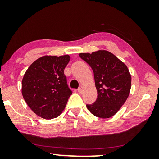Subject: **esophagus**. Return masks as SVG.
Listing matches in <instances>:
<instances>
[{"label": "esophagus", "mask_w": 159, "mask_h": 159, "mask_svg": "<svg viewBox=\"0 0 159 159\" xmlns=\"http://www.w3.org/2000/svg\"><path fill=\"white\" fill-rule=\"evenodd\" d=\"M77 91L79 92V93H82V91H83V87H82V85L80 86V88L77 89Z\"/></svg>", "instance_id": "esophagus-1"}]
</instances>
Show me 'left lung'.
<instances>
[{
    "mask_svg": "<svg viewBox=\"0 0 159 159\" xmlns=\"http://www.w3.org/2000/svg\"><path fill=\"white\" fill-rule=\"evenodd\" d=\"M94 73L98 97L86 106L91 114L100 118H110L116 114L129 96L131 75L127 67L107 51L80 53Z\"/></svg>",
    "mask_w": 159,
    "mask_h": 159,
    "instance_id": "1",
    "label": "left lung"
}]
</instances>
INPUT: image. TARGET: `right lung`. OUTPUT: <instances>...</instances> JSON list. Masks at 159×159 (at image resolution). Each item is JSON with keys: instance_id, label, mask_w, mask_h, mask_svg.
Returning <instances> with one entry per match:
<instances>
[{"instance_id": "add662e5", "label": "right lung", "mask_w": 159, "mask_h": 159, "mask_svg": "<svg viewBox=\"0 0 159 159\" xmlns=\"http://www.w3.org/2000/svg\"><path fill=\"white\" fill-rule=\"evenodd\" d=\"M68 55L43 56L30 65L24 75L21 93L34 114L45 119L61 114L72 91L67 84L65 67Z\"/></svg>"}]
</instances>
